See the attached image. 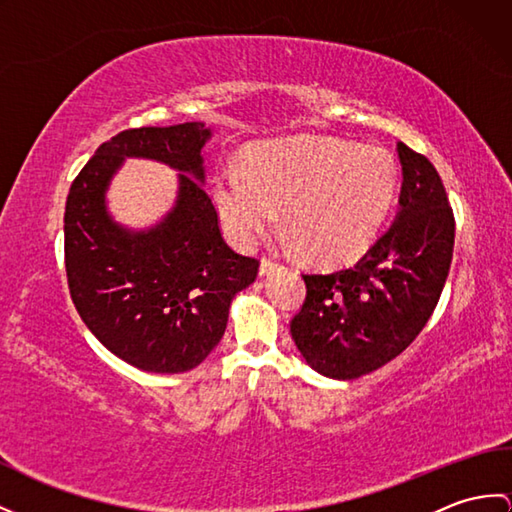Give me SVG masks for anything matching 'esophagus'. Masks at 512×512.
<instances>
[{
  "label": "esophagus",
  "mask_w": 512,
  "mask_h": 512,
  "mask_svg": "<svg viewBox=\"0 0 512 512\" xmlns=\"http://www.w3.org/2000/svg\"><path fill=\"white\" fill-rule=\"evenodd\" d=\"M273 269H278V263L276 260H271V258H263L260 260V276H267V273H271Z\"/></svg>",
  "instance_id": "obj_1"
}]
</instances>
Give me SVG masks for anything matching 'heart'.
I'll use <instances>...</instances> for the list:
<instances>
[{
    "label": "heart",
    "mask_w": 512,
    "mask_h": 512,
    "mask_svg": "<svg viewBox=\"0 0 512 512\" xmlns=\"http://www.w3.org/2000/svg\"><path fill=\"white\" fill-rule=\"evenodd\" d=\"M400 169L382 147L341 139H289L256 145L245 171L221 169L210 197L228 236L252 245L278 217L321 263L356 258L389 217Z\"/></svg>",
    "instance_id": "b5f03b06"
}]
</instances>
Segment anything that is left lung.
Returning a JSON list of instances; mask_svg holds the SVG:
<instances>
[{"mask_svg":"<svg viewBox=\"0 0 512 512\" xmlns=\"http://www.w3.org/2000/svg\"><path fill=\"white\" fill-rule=\"evenodd\" d=\"M400 210L354 265L304 273L291 336L306 363L354 380L400 356L439 304L454 252V213L432 162L397 143Z\"/></svg>","mask_w":512,"mask_h":512,"instance_id":"8db88e82","label":"left lung"}]
</instances>
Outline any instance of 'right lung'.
<instances>
[{"label":"right lung","instance_id":"obj_1","mask_svg":"<svg viewBox=\"0 0 512 512\" xmlns=\"http://www.w3.org/2000/svg\"><path fill=\"white\" fill-rule=\"evenodd\" d=\"M204 123L130 128L97 147L71 182L65 269L78 315L108 352L156 373L195 369L226 332L232 297L256 280L258 260L223 241L204 189ZM126 155L180 168L177 208L156 229L128 233L105 213V186Z\"/></svg>","mask_w":512,"mask_h":512}]
</instances>
